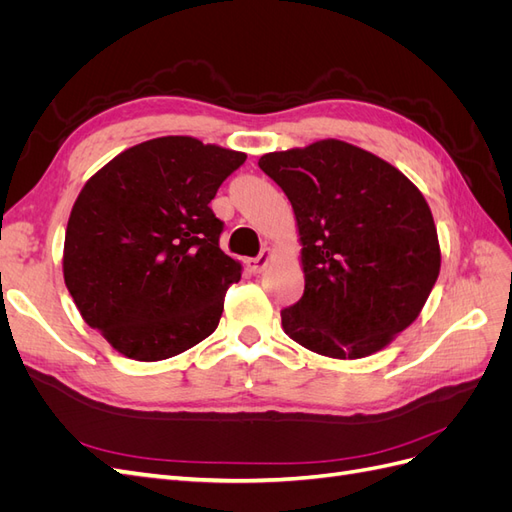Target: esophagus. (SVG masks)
<instances>
[{
	"label": "esophagus",
	"instance_id": "obj_1",
	"mask_svg": "<svg viewBox=\"0 0 512 512\" xmlns=\"http://www.w3.org/2000/svg\"><path fill=\"white\" fill-rule=\"evenodd\" d=\"M269 260H271V250H269V247H265V250H262L256 258H247L245 265H247V269H250L252 273H262V271L267 269Z\"/></svg>",
	"mask_w": 512,
	"mask_h": 512
}]
</instances>
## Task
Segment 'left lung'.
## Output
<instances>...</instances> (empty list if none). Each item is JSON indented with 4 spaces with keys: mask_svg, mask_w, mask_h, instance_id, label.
Instances as JSON below:
<instances>
[{
    "mask_svg": "<svg viewBox=\"0 0 512 512\" xmlns=\"http://www.w3.org/2000/svg\"><path fill=\"white\" fill-rule=\"evenodd\" d=\"M297 215L303 297L282 309L294 342L333 359L384 348L421 314L440 273L423 194L395 166L342 141L258 160Z\"/></svg>",
    "mask_w": 512,
    "mask_h": 512,
    "instance_id": "obj_1",
    "label": "left lung"
}]
</instances>
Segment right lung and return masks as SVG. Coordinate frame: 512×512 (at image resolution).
<instances>
[{
	"label": "right lung",
	"instance_id": "add662e5",
	"mask_svg": "<svg viewBox=\"0 0 512 512\" xmlns=\"http://www.w3.org/2000/svg\"><path fill=\"white\" fill-rule=\"evenodd\" d=\"M245 153L162 136L119 153L72 207L64 280L91 329L134 361L203 342L241 265L220 250L211 200Z\"/></svg>",
	"mask_w": 512,
	"mask_h": 512
}]
</instances>
